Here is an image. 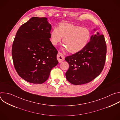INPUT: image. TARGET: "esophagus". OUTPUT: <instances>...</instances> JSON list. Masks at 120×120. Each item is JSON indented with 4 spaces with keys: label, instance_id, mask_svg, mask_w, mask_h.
Wrapping results in <instances>:
<instances>
[{
    "label": "esophagus",
    "instance_id": "esophagus-1",
    "mask_svg": "<svg viewBox=\"0 0 120 120\" xmlns=\"http://www.w3.org/2000/svg\"><path fill=\"white\" fill-rule=\"evenodd\" d=\"M57 59L59 63H61L64 60V56L60 52H58L57 56Z\"/></svg>",
    "mask_w": 120,
    "mask_h": 120
}]
</instances>
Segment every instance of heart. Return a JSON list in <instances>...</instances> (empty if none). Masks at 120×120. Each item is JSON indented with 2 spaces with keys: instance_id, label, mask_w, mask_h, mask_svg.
<instances>
[{
  "instance_id": "b5f03b06",
  "label": "heart",
  "mask_w": 120,
  "mask_h": 120,
  "mask_svg": "<svg viewBox=\"0 0 120 120\" xmlns=\"http://www.w3.org/2000/svg\"><path fill=\"white\" fill-rule=\"evenodd\" d=\"M91 35L89 29L71 23H61L50 33V41L53 45L63 38L64 48L70 53H76L87 45Z\"/></svg>"
}]
</instances>
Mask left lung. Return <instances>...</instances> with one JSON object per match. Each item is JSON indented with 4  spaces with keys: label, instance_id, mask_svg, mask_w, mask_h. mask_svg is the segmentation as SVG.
<instances>
[{
    "label": "left lung",
    "instance_id": "8db88e82",
    "mask_svg": "<svg viewBox=\"0 0 120 120\" xmlns=\"http://www.w3.org/2000/svg\"><path fill=\"white\" fill-rule=\"evenodd\" d=\"M106 50L104 36L97 32L83 49L65 58L69 64L65 73L66 79L75 85L83 84L93 80L104 69Z\"/></svg>",
    "mask_w": 120,
    "mask_h": 120
}]
</instances>
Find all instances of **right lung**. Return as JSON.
Masks as SVG:
<instances>
[{"mask_svg":"<svg viewBox=\"0 0 120 120\" xmlns=\"http://www.w3.org/2000/svg\"><path fill=\"white\" fill-rule=\"evenodd\" d=\"M52 26L46 18L33 17L16 32L12 48L14 65L18 75L33 83H43L58 63V52L51 43Z\"/></svg>","mask_w":120,"mask_h":120,"instance_id":"1","label":"right lung"}]
</instances>
